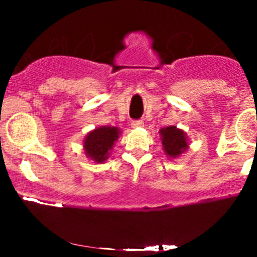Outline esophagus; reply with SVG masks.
<instances>
[{
	"mask_svg": "<svg viewBox=\"0 0 257 257\" xmlns=\"http://www.w3.org/2000/svg\"><path fill=\"white\" fill-rule=\"evenodd\" d=\"M132 128H141V126L144 125V121L143 120H133L132 121Z\"/></svg>",
	"mask_w": 257,
	"mask_h": 257,
	"instance_id": "34e87169",
	"label": "esophagus"
}]
</instances>
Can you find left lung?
I'll return each instance as SVG.
<instances>
[{
    "mask_svg": "<svg viewBox=\"0 0 257 257\" xmlns=\"http://www.w3.org/2000/svg\"><path fill=\"white\" fill-rule=\"evenodd\" d=\"M159 134L162 136L160 139H162L163 150L167 157L178 158L189 148L188 137H186L185 132L177 128L175 125L162 128Z\"/></svg>",
    "mask_w": 257,
    "mask_h": 257,
    "instance_id": "obj_1",
    "label": "left lung"
}]
</instances>
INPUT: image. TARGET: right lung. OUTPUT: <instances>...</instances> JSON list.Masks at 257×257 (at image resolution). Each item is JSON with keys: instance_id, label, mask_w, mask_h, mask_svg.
<instances>
[{"instance_id": "right-lung-1", "label": "right lung", "mask_w": 257, "mask_h": 257, "mask_svg": "<svg viewBox=\"0 0 257 257\" xmlns=\"http://www.w3.org/2000/svg\"><path fill=\"white\" fill-rule=\"evenodd\" d=\"M119 133L120 132L116 126H99L89 132L83 143L85 155L95 163L105 162L110 149L119 138Z\"/></svg>"}]
</instances>
